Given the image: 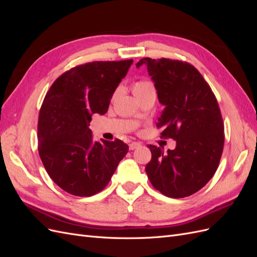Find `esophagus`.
<instances>
[{"label": "esophagus", "instance_id": "1", "mask_svg": "<svg viewBox=\"0 0 257 257\" xmlns=\"http://www.w3.org/2000/svg\"><path fill=\"white\" fill-rule=\"evenodd\" d=\"M139 146H141V144H139V143H131L128 145V148H130V150H134V149H136V148H138Z\"/></svg>", "mask_w": 257, "mask_h": 257}]
</instances>
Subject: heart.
I'll return each instance as SVG.
<instances>
[{"instance_id": "obj_1", "label": "heart", "mask_w": 257, "mask_h": 257, "mask_svg": "<svg viewBox=\"0 0 257 257\" xmlns=\"http://www.w3.org/2000/svg\"><path fill=\"white\" fill-rule=\"evenodd\" d=\"M132 89H133L134 94L137 98L144 97L148 94H155V87L153 82L147 79L136 80L132 84Z\"/></svg>"}]
</instances>
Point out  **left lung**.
Listing matches in <instances>:
<instances>
[{
	"label": "left lung",
	"instance_id": "1",
	"mask_svg": "<svg viewBox=\"0 0 257 257\" xmlns=\"http://www.w3.org/2000/svg\"><path fill=\"white\" fill-rule=\"evenodd\" d=\"M165 108L157 126L162 138H173L176 148L163 152L149 145L151 161L148 178L163 195L183 198L196 193L215 174L224 147V123L219 104L210 85L188 62L144 58Z\"/></svg>",
	"mask_w": 257,
	"mask_h": 257
}]
</instances>
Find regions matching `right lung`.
I'll list each match as a JSON object with an SVG mask.
<instances>
[{"instance_id":"obj_1","label":"right lung","mask_w":257,"mask_h":257,"mask_svg":"<svg viewBox=\"0 0 257 257\" xmlns=\"http://www.w3.org/2000/svg\"><path fill=\"white\" fill-rule=\"evenodd\" d=\"M133 60L95 61L73 67L52 83L38 116V153L62 190L88 197L105 189L128 146L92 141L93 113L105 114Z\"/></svg>"}]
</instances>
